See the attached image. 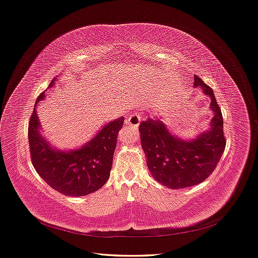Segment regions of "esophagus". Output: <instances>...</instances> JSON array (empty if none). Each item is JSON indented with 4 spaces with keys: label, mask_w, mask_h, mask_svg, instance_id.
<instances>
[{
    "label": "esophagus",
    "mask_w": 258,
    "mask_h": 258,
    "mask_svg": "<svg viewBox=\"0 0 258 258\" xmlns=\"http://www.w3.org/2000/svg\"><path fill=\"white\" fill-rule=\"evenodd\" d=\"M140 121H141V115L139 113H134L125 120V123L132 128H138Z\"/></svg>",
    "instance_id": "1"
}]
</instances>
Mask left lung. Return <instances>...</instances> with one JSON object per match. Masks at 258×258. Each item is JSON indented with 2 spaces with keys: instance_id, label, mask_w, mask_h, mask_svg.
<instances>
[{
  "instance_id": "8db88e82",
  "label": "left lung",
  "mask_w": 258,
  "mask_h": 258,
  "mask_svg": "<svg viewBox=\"0 0 258 258\" xmlns=\"http://www.w3.org/2000/svg\"><path fill=\"white\" fill-rule=\"evenodd\" d=\"M195 87H201L211 98L214 116L210 130L192 141L173 137L160 119L147 118L140 123L141 145L147 166L155 180L170 189L195 186L213 172L225 151L224 120L212 89L195 75Z\"/></svg>"
}]
</instances>
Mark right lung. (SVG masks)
Returning <instances> with one entry per match:
<instances>
[{
	"label": "right lung",
	"instance_id": "obj_1",
	"mask_svg": "<svg viewBox=\"0 0 258 258\" xmlns=\"http://www.w3.org/2000/svg\"><path fill=\"white\" fill-rule=\"evenodd\" d=\"M55 79H52L50 87ZM45 96L44 92L36 103ZM121 117L107 123L88 144L72 152H56L39 133L35 108L29 119L28 140L31 162L37 173L50 187L64 196L83 197L101 188L110 177L119 131L123 126Z\"/></svg>",
	"mask_w": 258,
	"mask_h": 258
}]
</instances>
